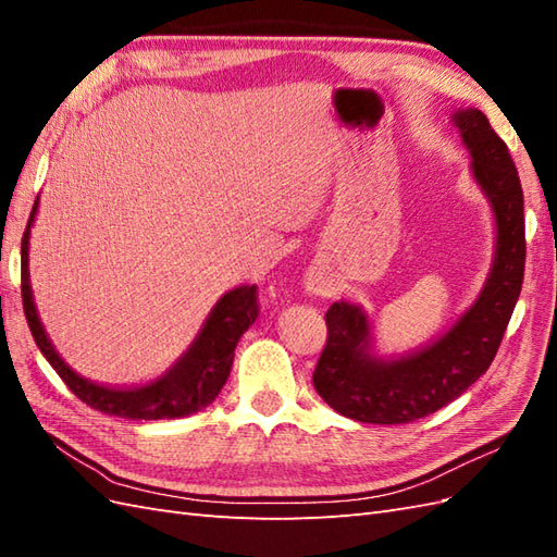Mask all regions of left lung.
Segmentation results:
<instances>
[{
  "label": "left lung",
  "instance_id": "1",
  "mask_svg": "<svg viewBox=\"0 0 557 557\" xmlns=\"http://www.w3.org/2000/svg\"><path fill=\"white\" fill-rule=\"evenodd\" d=\"M455 126L471 152V168L488 196L498 248L476 304L441 339L397 361L375 359L369 315L335 301L325 313L327 339L313 371V387L342 417L361 423H409L457 399L488 371L510 323L524 280V194L505 140L481 110L455 112Z\"/></svg>",
  "mask_w": 557,
  "mask_h": 557
}]
</instances>
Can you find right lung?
I'll list each match as a JSON object with an SVG mask.
<instances>
[{
    "instance_id": "add662e5",
    "label": "right lung",
    "mask_w": 557,
    "mask_h": 557,
    "mask_svg": "<svg viewBox=\"0 0 557 557\" xmlns=\"http://www.w3.org/2000/svg\"><path fill=\"white\" fill-rule=\"evenodd\" d=\"M38 210L35 200L33 212L28 218V227L21 239V297L23 313H26L28 327L33 333L35 345L42 351V357L50 361L66 387L88 407L98 409L110 417L134 419V421H158V419H180L206 409L212 399L220 395L222 385L227 383V375L234 361V347L239 337L253 325L258 318V287L246 285L224 294L215 304V309L208 315V321L200 330V335L184 357L172 369L160 375L158 381L140 387H104L81 377L76 371L59 359L52 342L47 339L42 323L35 311L30 282H28V234L30 224Z\"/></svg>"
}]
</instances>
